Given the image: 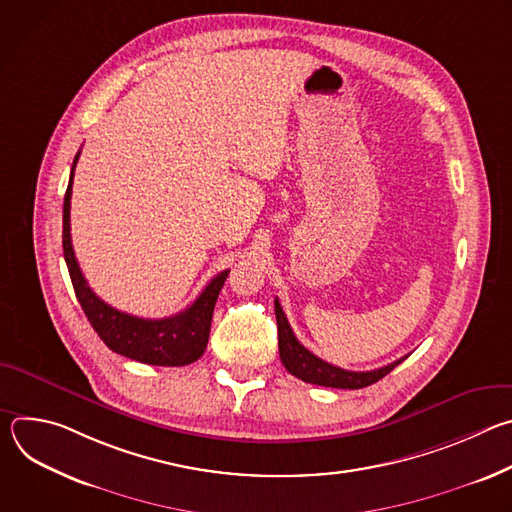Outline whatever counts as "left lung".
<instances>
[{"instance_id":"left-lung-1","label":"left lung","mask_w":512,"mask_h":512,"mask_svg":"<svg viewBox=\"0 0 512 512\" xmlns=\"http://www.w3.org/2000/svg\"><path fill=\"white\" fill-rule=\"evenodd\" d=\"M275 318H277V338H279V358L283 362V367L287 373L294 377L302 379L304 383L320 385V387H334V389H362L369 387L377 381H381L385 375H389L397 364H401L407 356L387 364V367L367 371V373H356V371H346L340 367H334V364L318 358L312 354L300 340L296 338L294 330H291L279 300L275 298Z\"/></svg>"}]
</instances>
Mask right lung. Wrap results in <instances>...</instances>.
<instances>
[{
  "mask_svg": "<svg viewBox=\"0 0 512 512\" xmlns=\"http://www.w3.org/2000/svg\"><path fill=\"white\" fill-rule=\"evenodd\" d=\"M79 156L81 152L75 156V162H72L68 188L64 194L62 249H64V261L72 279V287H75L77 300L85 316L89 318L99 338L113 352L123 354L131 360H137L143 364H156V367H184V364L198 360L206 350L214 304L225 285L229 269L212 277L192 306H188L184 312L176 316L162 318V320L137 318V316L119 312L109 304H105L103 300H99L95 291L89 287L70 243V196H72V178H75Z\"/></svg>",
  "mask_w": 512,
  "mask_h": 512,
  "instance_id": "1",
  "label": "right lung"
}]
</instances>
